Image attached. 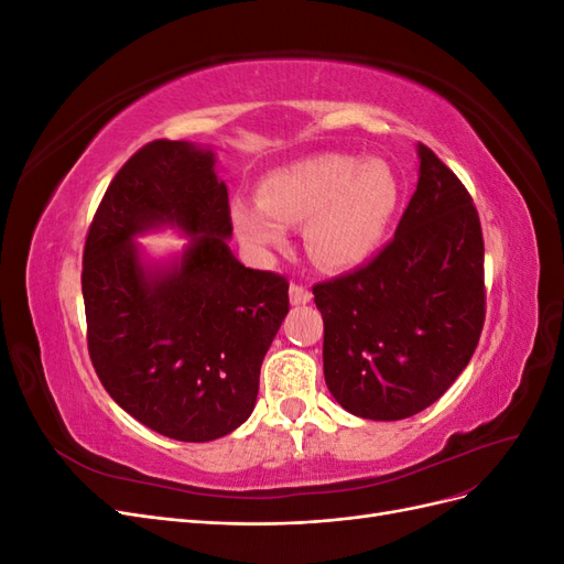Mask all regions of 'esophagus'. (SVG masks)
<instances>
[{"mask_svg": "<svg viewBox=\"0 0 564 564\" xmlns=\"http://www.w3.org/2000/svg\"><path fill=\"white\" fill-rule=\"evenodd\" d=\"M311 299H313V294L301 284H292V289H289V301H292V305H305V303H311Z\"/></svg>", "mask_w": 564, "mask_h": 564, "instance_id": "1", "label": "esophagus"}]
</instances>
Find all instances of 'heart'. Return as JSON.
<instances>
[{
    "mask_svg": "<svg viewBox=\"0 0 564 564\" xmlns=\"http://www.w3.org/2000/svg\"><path fill=\"white\" fill-rule=\"evenodd\" d=\"M400 185L379 160L315 155L263 178L261 199H235L230 218L256 253L284 249L289 226L305 224V247L329 270H348L377 251L395 216Z\"/></svg>",
    "mask_w": 564,
    "mask_h": 564,
    "instance_id": "b5f03b06",
    "label": "heart"
}]
</instances>
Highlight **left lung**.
<instances>
[{
  "label": "left lung",
  "mask_w": 564,
  "mask_h": 564,
  "mask_svg": "<svg viewBox=\"0 0 564 564\" xmlns=\"http://www.w3.org/2000/svg\"><path fill=\"white\" fill-rule=\"evenodd\" d=\"M395 237L355 272L313 289L324 381L346 412L409 419L458 379L485 324V242L468 191L431 148Z\"/></svg>",
  "instance_id": "8db88e82"
}]
</instances>
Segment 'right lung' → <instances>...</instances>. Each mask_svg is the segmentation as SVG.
<instances>
[{"label":"right lung","mask_w":564,"mask_h":564,"mask_svg":"<svg viewBox=\"0 0 564 564\" xmlns=\"http://www.w3.org/2000/svg\"><path fill=\"white\" fill-rule=\"evenodd\" d=\"M176 229L188 245L152 260L134 240ZM216 152L152 141L119 169L84 245L89 355L110 398L181 442L224 437L251 416L289 284L245 268Z\"/></svg>","instance_id":"add662e5"}]
</instances>
